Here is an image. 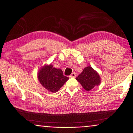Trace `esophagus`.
<instances>
[{
	"mask_svg": "<svg viewBox=\"0 0 133 133\" xmlns=\"http://www.w3.org/2000/svg\"><path fill=\"white\" fill-rule=\"evenodd\" d=\"M70 77H76V73H72L71 74V75L70 76Z\"/></svg>",
	"mask_w": 133,
	"mask_h": 133,
	"instance_id": "1",
	"label": "esophagus"
}]
</instances>
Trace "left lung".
I'll use <instances>...</instances> for the list:
<instances>
[{
    "label": "left lung",
    "mask_w": 133,
    "mask_h": 133,
    "mask_svg": "<svg viewBox=\"0 0 133 133\" xmlns=\"http://www.w3.org/2000/svg\"><path fill=\"white\" fill-rule=\"evenodd\" d=\"M76 79L86 91H90L95 86H97L101 82L100 76L91 66L85 67Z\"/></svg>",
    "instance_id": "left-lung-1"
}]
</instances>
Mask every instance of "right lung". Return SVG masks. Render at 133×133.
I'll return each mask as SVG.
<instances>
[{
  "label": "right lung",
  "instance_id": "1",
  "mask_svg": "<svg viewBox=\"0 0 133 133\" xmlns=\"http://www.w3.org/2000/svg\"><path fill=\"white\" fill-rule=\"evenodd\" d=\"M37 76L40 84L52 93L57 92L69 78L63 75L61 69L53 67L51 64L42 67Z\"/></svg>",
  "mask_w": 133,
  "mask_h": 133
}]
</instances>
